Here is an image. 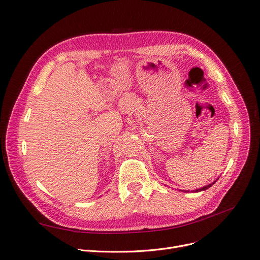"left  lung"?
Returning <instances> with one entry per match:
<instances>
[{"instance_id":"obj_1","label":"left lung","mask_w":260,"mask_h":260,"mask_svg":"<svg viewBox=\"0 0 260 260\" xmlns=\"http://www.w3.org/2000/svg\"><path fill=\"white\" fill-rule=\"evenodd\" d=\"M218 180V179H217ZM216 180V181H217ZM216 181H214V182H212V183H210V184H208V185H205V186H203V187H201V188H196V190H193L192 192H202V191H205V190H207V188L208 187H210L212 184H215V182H216ZM183 192V191H182ZM184 192H186V193H188V192H190V191H184Z\"/></svg>"}]
</instances>
